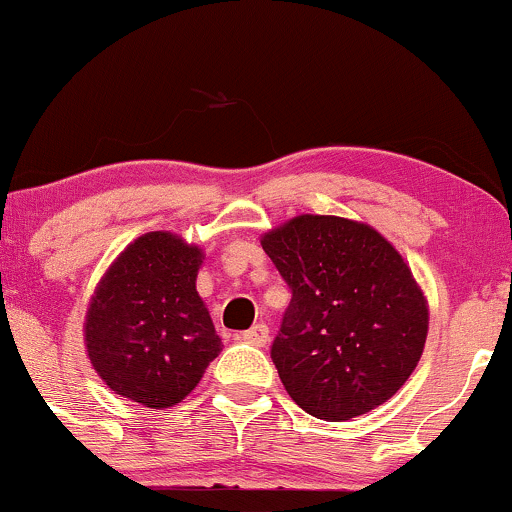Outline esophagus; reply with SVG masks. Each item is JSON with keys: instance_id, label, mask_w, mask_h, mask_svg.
Instances as JSON below:
<instances>
[{"instance_id": "esophagus-1", "label": "esophagus", "mask_w": 512, "mask_h": 512, "mask_svg": "<svg viewBox=\"0 0 512 512\" xmlns=\"http://www.w3.org/2000/svg\"><path fill=\"white\" fill-rule=\"evenodd\" d=\"M241 341L249 343V346H258V348L266 346V343H268V326L266 324L251 326L249 331L241 333Z\"/></svg>"}]
</instances>
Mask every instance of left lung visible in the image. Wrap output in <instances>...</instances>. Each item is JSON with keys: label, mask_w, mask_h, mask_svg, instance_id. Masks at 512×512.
I'll list each match as a JSON object with an SVG mask.
<instances>
[{"label": "left lung", "mask_w": 512, "mask_h": 512, "mask_svg": "<svg viewBox=\"0 0 512 512\" xmlns=\"http://www.w3.org/2000/svg\"><path fill=\"white\" fill-rule=\"evenodd\" d=\"M261 246L292 290L271 348L292 401L324 421H350L392 399L428 336V302L399 251L336 215L292 217Z\"/></svg>", "instance_id": "left-lung-1"}]
</instances>
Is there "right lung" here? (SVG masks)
Segmentation results:
<instances>
[{
  "mask_svg": "<svg viewBox=\"0 0 512 512\" xmlns=\"http://www.w3.org/2000/svg\"><path fill=\"white\" fill-rule=\"evenodd\" d=\"M203 251L147 232L111 263L84 321L91 365L113 392L169 409L198 387L222 338L195 290Z\"/></svg>",
  "mask_w": 512,
  "mask_h": 512,
  "instance_id": "1",
  "label": "right lung"
}]
</instances>
